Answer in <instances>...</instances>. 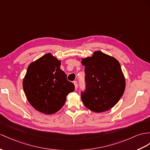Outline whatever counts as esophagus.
Returning <instances> with one entry per match:
<instances>
[{
	"label": "esophagus",
	"mask_w": 150,
	"mask_h": 150,
	"mask_svg": "<svg viewBox=\"0 0 150 150\" xmlns=\"http://www.w3.org/2000/svg\"><path fill=\"white\" fill-rule=\"evenodd\" d=\"M74 86H75V90H77L78 88V83L76 81H74Z\"/></svg>",
	"instance_id": "34e87169"
}]
</instances>
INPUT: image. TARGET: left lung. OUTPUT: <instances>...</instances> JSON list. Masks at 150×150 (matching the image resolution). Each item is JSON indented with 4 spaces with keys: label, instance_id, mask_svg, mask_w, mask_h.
Listing matches in <instances>:
<instances>
[{
    "label": "left lung",
    "instance_id": "obj_1",
    "mask_svg": "<svg viewBox=\"0 0 150 150\" xmlns=\"http://www.w3.org/2000/svg\"><path fill=\"white\" fill-rule=\"evenodd\" d=\"M85 66L86 90L81 93L85 107L95 112L109 110L118 103L125 90V78L119 62L100 51L81 58Z\"/></svg>",
    "mask_w": 150,
    "mask_h": 150
}]
</instances>
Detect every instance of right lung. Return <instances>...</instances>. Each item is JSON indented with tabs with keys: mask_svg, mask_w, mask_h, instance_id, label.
<instances>
[{
	"mask_svg": "<svg viewBox=\"0 0 150 150\" xmlns=\"http://www.w3.org/2000/svg\"><path fill=\"white\" fill-rule=\"evenodd\" d=\"M61 60L47 53L28 65L23 88L28 103L36 110L52 115L62 108L74 85L60 69Z\"/></svg>",
	"mask_w": 150,
	"mask_h": 150,
	"instance_id": "right-lung-1",
	"label": "right lung"
}]
</instances>
